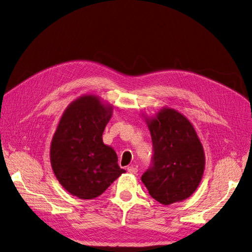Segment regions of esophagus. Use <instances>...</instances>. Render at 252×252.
<instances>
[{
  "label": "esophagus",
  "instance_id": "34e87169",
  "mask_svg": "<svg viewBox=\"0 0 252 252\" xmlns=\"http://www.w3.org/2000/svg\"><path fill=\"white\" fill-rule=\"evenodd\" d=\"M127 171L131 174H135L136 172H138V168H136L135 166H129V167H127Z\"/></svg>",
  "mask_w": 252,
  "mask_h": 252
}]
</instances>
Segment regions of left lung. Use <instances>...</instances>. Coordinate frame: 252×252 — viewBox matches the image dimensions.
<instances>
[{
  "mask_svg": "<svg viewBox=\"0 0 252 252\" xmlns=\"http://www.w3.org/2000/svg\"><path fill=\"white\" fill-rule=\"evenodd\" d=\"M145 122L151 134L154 157L142 182L149 194L163 205L188 199L199 187L205 169L204 148L193 125L168 107Z\"/></svg>",
  "mask_w": 252,
  "mask_h": 252,
  "instance_id": "8db88e82",
  "label": "left lung"
}]
</instances>
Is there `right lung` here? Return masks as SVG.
I'll use <instances>...</instances> for the list:
<instances>
[{
    "label": "right lung",
    "mask_w": 252,
    "mask_h": 252,
    "mask_svg": "<svg viewBox=\"0 0 252 252\" xmlns=\"http://www.w3.org/2000/svg\"><path fill=\"white\" fill-rule=\"evenodd\" d=\"M112 106L85 94L68 105L50 145L56 178L68 192L82 200L101 195L125 170L116 151L103 142Z\"/></svg>",
    "instance_id": "1"
}]
</instances>
